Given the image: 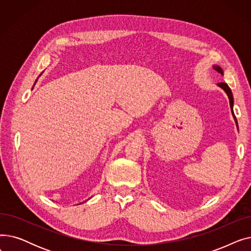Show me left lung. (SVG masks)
<instances>
[{
  "label": "left lung",
  "instance_id": "obj_1",
  "mask_svg": "<svg viewBox=\"0 0 251 251\" xmlns=\"http://www.w3.org/2000/svg\"><path fill=\"white\" fill-rule=\"evenodd\" d=\"M213 68H214V70H215V71H217L218 73H220V74H222V75L224 74L223 69L220 67V66H218V65H214V66H213ZM218 86H219V87H221L224 91H225L226 94H227V96H228V98H229V100H230V107H231V111H232V115H233V117H234V120H235V122H236L237 129H238V123H237V119H236V117H235V115H234V112H233L234 99H233V94H232V91H231V89H230V87L228 86V84H227V83L220 82V83H218Z\"/></svg>",
  "mask_w": 251,
  "mask_h": 251
}]
</instances>
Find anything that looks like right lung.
Returning <instances> with one entry per match:
<instances>
[{"label": "right lung", "instance_id": "1", "mask_svg": "<svg viewBox=\"0 0 251 251\" xmlns=\"http://www.w3.org/2000/svg\"><path fill=\"white\" fill-rule=\"evenodd\" d=\"M42 74H43V73H42ZM42 74H41V75H42ZM41 75H39V76H41ZM36 81H37V79H36ZM36 81H35V82H34V84H35V83H36ZM32 88H33V87H32Z\"/></svg>", "mask_w": 251, "mask_h": 251}]
</instances>
